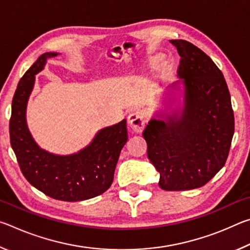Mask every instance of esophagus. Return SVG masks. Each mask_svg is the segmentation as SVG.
Returning a JSON list of instances; mask_svg holds the SVG:
<instances>
[{
	"instance_id": "obj_1",
	"label": "esophagus",
	"mask_w": 250,
	"mask_h": 250,
	"mask_svg": "<svg viewBox=\"0 0 250 250\" xmlns=\"http://www.w3.org/2000/svg\"><path fill=\"white\" fill-rule=\"evenodd\" d=\"M145 117L140 111H133L132 113H130L128 117V125L133 132H142L143 129H145Z\"/></svg>"
}]
</instances>
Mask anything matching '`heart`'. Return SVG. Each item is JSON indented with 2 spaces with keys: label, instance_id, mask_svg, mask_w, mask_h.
Returning a JSON list of instances; mask_svg holds the SVG:
<instances>
[{
  "label": "heart",
  "instance_id": "1",
  "mask_svg": "<svg viewBox=\"0 0 250 250\" xmlns=\"http://www.w3.org/2000/svg\"><path fill=\"white\" fill-rule=\"evenodd\" d=\"M160 61H161L160 55H154V56L150 57L149 61H147V67H149V68H155V67L159 65ZM172 69H173L172 62L170 61H167V59H166V61H163L159 66V76L163 79L167 78L172 73Z\"/></svg>",
  "mask_w": 250,
  "mask_h": 250
}]
</instances>
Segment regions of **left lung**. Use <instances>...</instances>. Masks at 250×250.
I'll use <instances>...</instances> for the list:
<instances>
[{
    "label": "left lung",
    "mask_w": 250,
    "mask_h": 250,
    "mask_svg": "<svg viewBox=\"0 0 250 250\" xmlns=\"http://www.w3.org/2000/svg\"><path fill=\"white\" fill-rule=\"evenodd\" d=\"M181 56L180 80L143 131L147 158L166 191L205 185L225 166L235 120L222 71L195 45L170 41Z\"/></svg>",
    "instance_id": "8db88e82"
}]
</instances>
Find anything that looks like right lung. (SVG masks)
<instances>
[{"label": "right lung", "instance_id": "add662e5", "mask_svg": "<svg viewBox=\"0 0 250 250\" xmlns=\"http://www.w3.org/2000/svg\"><path fill=\"white\" fill-rule=\"evenodd\" d=\"M58 55H41L20 80L12 101L11 146L21 171L34 188L58 201H84L100 195L111 185L120 152L128 141L126 120L100 129L89 145L76 153L59 155L42 149L27 126V103L35 75L44 69L49 58Z\"/></svg>", "mask_w": 250, "mask_h": 250}]
</instances>
